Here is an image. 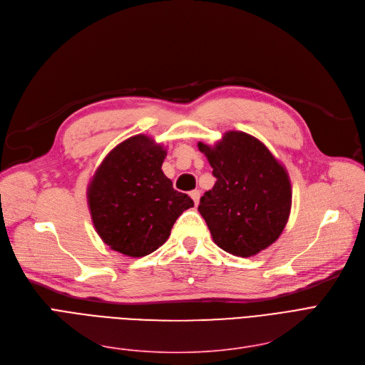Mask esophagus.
<instances>
[{"instance_id":"1","label":"esophagus","mask_w":365,"mask_h":365,"mask_svg":"<svg viewBox=\"0 0 365 365\" xmlns=\"http://www.w3.org/2000/svg\"><path fill=\"white\" fill-rule=\"evenodd\" d=\"M190 196H192V199L195 200V205L197 206V203H199V199H200V192H199V190H193V192L190 193Z\"/></svg>"}]
</instances>
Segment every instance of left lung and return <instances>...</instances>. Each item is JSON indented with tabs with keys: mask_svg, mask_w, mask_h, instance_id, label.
<instances>
[{
	"mask_svg": "<svg viewBox=\"0 0 365 365\" xmlns=\"http://www.w3.org/2000/svg\"><path fill=\"white\" fill-rule=\"evenodd\" d=\"M197 147L217 178L197 207L215 244L236 257H252L270 247L291 211L287 169L245 132L229 130L214 147L203 143Z\"/></svg>",
	"mask_w": 365,
	"mask_h": 365,
	"instance_id": "left-lung-1",
	"label": "left lung"
}]
</instances>
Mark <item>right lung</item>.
<instances>
[{
  "label": "right lung",
  "instance_id": "1",
  "mask_svg": "<svg viewBox=\"0 0 365 365\" xmlns=\"http://www.w3.org/2000/svg\"><path fill=\"white\" fill-rule=\"evenodd\" d=\"M166 150L147 135L114 147L88 187V203L98 235L128 257H144L162 247L177 218L195 206L177 192L162 170Z\"/></svg>",
  "mask_w": 365,
  "mask_h": 365
}]
</instances>
